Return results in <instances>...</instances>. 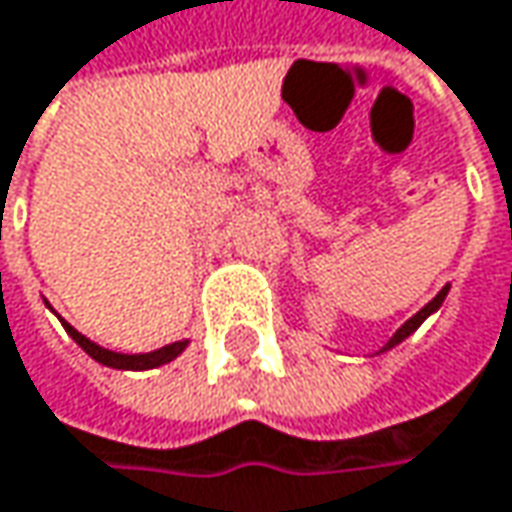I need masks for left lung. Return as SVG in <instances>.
<instances>
[{
  "instance_id": "obj_1",
  "label": "left lung",
  "mask_w": 512,
  "mask_h": 512,
  "mask_svg": "<svg viewBox=\"0 0 512 512\" xmlns=\"http://www.w3.org/2000/svg\"><path fill=\"white\" fill-rule=\"evenodd\" d=\"M445 296H448V287H442L434 302H428L425 307H422V310H419V313H416V316H410V319H407V322H404V325H401V328L395 331L393 340H390V343L384 346V351L393 349V346H398L401 340H407V337H410V334H413V331H416V328H419V325H422V322H425V319H428V316H431V313H434V310H437L442 302H445Z\"/></svg>"
}]
</instances>
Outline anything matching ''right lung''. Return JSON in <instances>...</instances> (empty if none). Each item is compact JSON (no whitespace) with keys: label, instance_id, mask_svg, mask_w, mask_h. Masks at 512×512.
<instances>
[{"label":"right lung","instance_id":"1","mask_svg":"<svg viewBox=\"0 0 512 512\" xmlns=\"http://www.w3.org/2000/svg\"><path fill=\"white\" fill-rule=\"evenodd\" d=\"M64 328H67V334H70L72 340H75L81 349L87 351L93 360H99L102 366H111V369H131V372H140V369H155V366H163V363L175 360L181 351L187 349V340H181V343L163 346V349H158V351H149V354H119V351L96 346L93 340H87L84 334H78L70 322H64Z\"/></svg>","mask_w":512,"mask_h":512}]
</instances>
